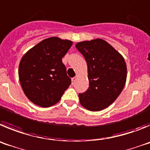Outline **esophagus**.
Here are the masks:
<instances>
[{"label":"esophagus","instance_id":"esophagus-1","mask_svg":"<svg viewBox=\"0 0 150 150\" xmlns=\"http://www.w3.org/2000/svg\"><path fill=\"white\" fill-rule=\"evenodd\" d=\"M76 79H77L76 77H74V78H72V84H74V83H75V81H76Z\"/></svg>","mask_w":150,"mask_h":150}]
</instances>
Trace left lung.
Segmentation results:
<instances>
[{
    "label": "left lung",
    "mask_w": 150,
    "mask_h": 150,
    "mask_svg": "<svg viewBox=\"0 0 150 150\" xmlns=\"http://www.w3.org/2000/svg\"><path fill=\"white\" fill-rule=\"evenodd\" d=\"M75 47L84 57L88 72V90L78 95L81 105L91 111L103 110L117 99L125 86V60L102 39L80 42Z\"/></svg>",
    "instance_id": "obj_1"
}]
</instances>
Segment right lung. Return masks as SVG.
I'll return each instance as SVG.
<instances>
[{
    "label": "right lung",
    "instance_id": "add662e5",
    "mask_svg": "<svg viewBox=\"0 0 150 150\" xmlns=\"http://www.w3.org/2000/svg\"><path fill=\"white\" fill-rule=\"evenodd\" d=\"M72 42L53 36L30 48L22 57L18 67L21 88L35 105L48 108L60 100L71 84L62 62Z\"/></svg>",
    "mask_w": 150,
    "mask_h": 150
}]
</instances>
